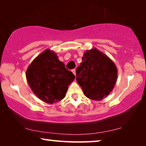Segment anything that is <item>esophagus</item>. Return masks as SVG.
Wrapping results in <instances>:
<instances>
[{"instance_id": "esophagus-1", "label": "esophagus", "mask_w": 146, "mask_h": 146, "mask_svg": "<svg viewBox=\"0 0 146 146\" xmlns=\"http://www.w3.org/2000/svg\"><path fill=\"white\" fill-rule=\"evenodd\" d=\"M72 72L74 74V75L76 76V70H75V69H73V70H72Z\"/></svg>"}]
</instances>
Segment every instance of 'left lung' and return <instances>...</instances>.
Returning a JSON list of instances; mask_svg holds the SVG:
<instances>
[{"label": "left lung", "mask_w": 146, "mask_h": 146, "mask_svg": "<svg viewBox=\"0 0 146 146\" xmlns=\"http://www.w3.org/2000/svg\"><path fill=\"white\" fill-rule=\"evenodd\" d=\"M76 80L86 96L102 100L112 91L116 83L117 70L110 58L96 48L84 54L76 68Z\"/></svg>", "instance_id": "left-lung-1"}]
</instances>
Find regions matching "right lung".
<instances>
[{
  "mask_svg": "<svg viewBox=\"0 0 146 146\" xmlns=\"http://www.w3.org/2000/svg\"><path fill=\"white\" fill-rule=\"evenodd\" d=\"M29 86L42 101L53 104L65 97L75 76L60 61L56 53L45 50L34 59L26 72Z\"/></svg>",
  "mask_w": 146,
  "mask_h": 146,
  "instance_id": "obj_1",
  "label": "right lung"
}]
</instances>
